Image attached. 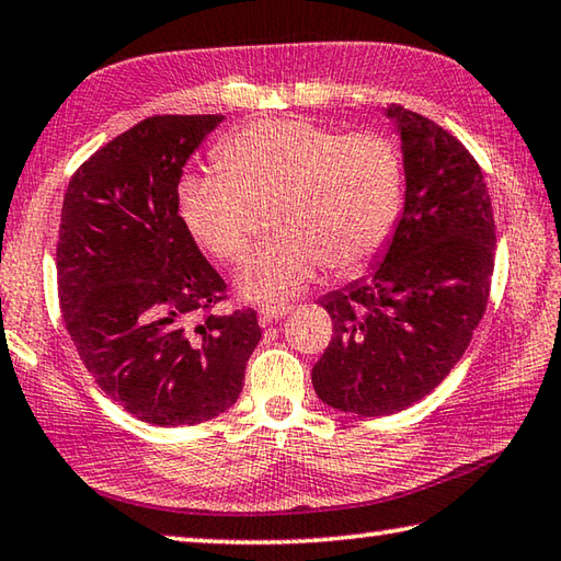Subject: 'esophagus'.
Returning <instances> with one entry per match:
<instances>
[{
    "mask_svg": "<svg viewBox=\"0 0 561 561\" xmlns=\"http://www.w3.org/2000/svg\"><path fill=\"white\" fill-rule=\"evenodd\" d=\"M291 311V307H287V304H267V307H260V323H272V321H279V319H284V316H287Z\"/></svg>",
    "mask_w": 561,
    "mask_h": 561,
    "instance_id": "1",
    "label": "esophagus"
}]
</instances>
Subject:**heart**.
Segmentation results:
<instances>
[{
  "label": "heart",
  "mask_w": 561,
  "mask_h": 561,
  "mask_svg": "<svg viewBox=\"0 0 561 561\" xmlns=\"http://www.w3.org/2000/svg\"><path fill=\"white\" fill-rule=\"evenodd\" d=\"M220 171L179 181V216L191 238L220 262L252 242V208L277 203V240L238 272V291L282 304L329 264L353 274L378 257L402 206L400 151L378 131L339 135L301 117L250 122L216 149Z\"/></svg>",
  "instance_id": "b5f03b06"
}]
</instances>
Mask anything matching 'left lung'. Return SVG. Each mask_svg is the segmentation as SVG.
Masks as SVG:
<instances>
[{
	"mask_svg": "<svg viewBox=\"0 0 561 561\" xmlns=\"http://www.w3.org/2000/svg\"><path fill=\"white\" fill-rule=\"evenodd\" d=\"M385 115L402 139V216L368 277L319 301L333 339L311 370L321 402L363 416L407 410L451 373L483 319L495 264L476 159L412 110L390 105Z\"/></svg>",
	"mask_w": 561,
	"mask_h": 561,
	"instance_id": "obj_1",
	"label": "left lung"
}]
</instances>
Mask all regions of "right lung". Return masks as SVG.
Segmentation results:
<instances>
[{
    "mask_svg": "<svg viewBox=\"0 0 561 561\" xmlns=\"http://www.w3.org/2000/svg\"><path fill=\"white\" fill-rule=\"evenodd\" d=\"M222 115H154L107 141L68 183L58 299L80 360L110 400L154 426L236 404L262 331L216 313L226 282L179 216V181Z\"/></svg>",
    "mask_w": 561,
    "mask_h": 561,
    "instance_id": "1",
    "label": "right lung"
}]
</instances>
